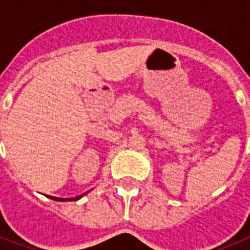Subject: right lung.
<instances>
[{
	"label": "right lung",
	"instance_id": "obj_1",
	"mask_svg": "<svg viewBox=\"0 0 250 250\" xmlns=\"http://www.w3.org/2000/svg\"><path fill=\"white\" fill-rule=\"evenodd\" d=\"M87 193H89V191H86V193L81 194V195L74 196V198H65V199H63V198H57V196H50V195H46V196H47V198H50V199H52V200H56V202H76V200L81 199V198H83V196L85 195V194H87Z\"/></svg>",
	"mask_w": 250,
	"mask_h": 250
}]
</instances>
